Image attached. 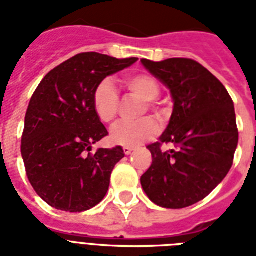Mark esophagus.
Here are the masks:
<instances>
[{"label":"esophagus","instance_id":"34e87169","mask_svg":"<svg viewBox=\"0 0 256 256\" xmlns=\"http://www.w3.org/2000/svg\"><path fill=\"white\" fill-rule=\"evenodd\" d=\"M132 152H134V148H124V152L126 154V156H130Z\"/></svg>","mask_w":256,"mask_h":256}]
</instances>
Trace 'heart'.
Here are the masks:
<instances>
[{
  "label": "heart",
  "mask_w": 256,
  "mask_h": 256,
  "mask_svg": "<svg viewBox=\"0 0 256 256\" xmlns=\"http://www.w3.org/2000/svg\"><path fill=\"white\" fill-rule=\"evenodd\" d=\"M124 86L136 98L144 100L146 106L154 116L166 122L170 116V108L160 104L156 98L160 94V84L154 76L148 73H136L124 78ZM92 108L96 116L104 124L114 122L120 112V94L110 80H104L92 92ZM160 128L152 118H144L140 122H120L116 124L110 134L112 144L134 148L144 140L154 138Z\"/></svg>",
  "instance_id": "obj_1"
}]
</instances>
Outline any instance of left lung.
<instances>
[{
	"label": "left lung",
	"mask_w": 256,
	"mask_h": 256,
	"mask_svg": "<svg viewBox=\"0 0 256 256\" xmlns=\"http://www.w3.org/2000/svg\"><path fill=\"white\" fill-rule=\"evenodd\" d=\"M140 62L174 100L168 128L148 146L152 164L140 184L158 206L188 207L206 198L232 166L239 136L234 102L222 82L194 60ZM168 143L174 148L164 150Z\"/></svg>",
	"instance_id": "1"
}]
</instances>
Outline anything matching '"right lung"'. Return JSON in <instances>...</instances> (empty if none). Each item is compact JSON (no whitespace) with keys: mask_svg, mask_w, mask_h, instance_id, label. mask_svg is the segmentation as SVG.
<instances>
[{"mask_svg":"<svg viewBox=\"0 0 256 256\" xmlns=\"http://www.w3.org/2000/svg\"><path fill=\"white\" fill-rule=\"evenodd\" d=\"M138 58L81 53L46 74L28 106L21 154L29 182L54 208L82 212L104 198L110 175L124 156L120 146L92 144L108 136L92 108V92Z\"/></svg>","mask_w":256,"mask_h":256,"instance_id":"add662e5","label":"right lung"}]
</instances>
